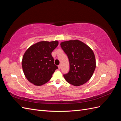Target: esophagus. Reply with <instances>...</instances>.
<instances>
[{
  "label": "esophagus",
  "mask_w": 121,
  "mask_h": 121,
  "mask_svg": "<svg viewBox=\"0 0 121 121\" xmlns=\"http://www.w3.org/2000/svg\"><path fill=\"white\" fill-rule=\"evenodd\" d=\"M61 68V65H58V69H60Z\"/></svg>",
  "instance_id": "obj_1"
}]
</instances>
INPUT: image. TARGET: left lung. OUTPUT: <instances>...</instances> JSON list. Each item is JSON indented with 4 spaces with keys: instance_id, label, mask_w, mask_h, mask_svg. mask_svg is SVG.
Listing matches in <instances>:
<instances>
[{
    "instance_id": "1",
    "label": "left lung",
    "mask_w": 121,
    "mask_h": 121,
    "mask_svg": "<svg viewBox=\"0 0 121 121\" xmlns=\"http://www.w3.org/2000/svg\"><path fill=\"white\" fill-rule=\"evenodd\" d=\"M60 45L70 63V71L63 75L66 82L75 86L86 83L91 78L96 68L93 51L88 45L77 39L63 42Z\"/></svg>"
}]
</instances>
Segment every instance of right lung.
Segmentation results:
<instances>
[{
  "instance_id": "1",
  "label": "right lung",
  "mask_w": 121,
  "mask_h": 121,
  "mask_svg": "<svg viewBox=\"0 0 121 121\" xmlns=\"http://www.w3.org/2000/svg\"><path fill=\"white\" fill-rule=\"evenodd\" d=\"M57 40L41 41L25 51L22 61L23 71L27 79L36 86H42L51 79L58 68L54 64L51 52L57 47Z\"/></svg>"
}]
</instances>
